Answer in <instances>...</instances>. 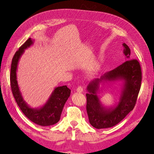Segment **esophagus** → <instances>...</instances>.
Masks as SVG:
<instances>
[{
	"mask_svg": "<svg viewBox=\"0 0 154 154\" xmlns=\"http://www.w3.org/2000/svg\"><path fill=\"white\" fill-rule=\"evenodd\" d=\"M83 91V87L82 86H79L77 88H76V91L78 92H82Z\"/></svg>",
	"mask_w": 154,
	"mask_h": 154,
	"instance_id": "1",
	"label": "esophagus"
}]
</instances>
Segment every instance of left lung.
<instances>
[{"mask_svg": "<svg viewBox=\"0 0 154 154\" xmlns=\"http://www.w3.org/2000/svg\"><path fill=\"white\" fill-rule=\"evenodd\" d=\"M123 46L127 61L105 72L100 80L92 81L87 87L89 93L86 94V110L90 124L96 128L114 127L122 121L136 105L141 85V67L137 60L130 59V49L128 46L125 44H123ZM119 79H123L125 81V88L120 103L114 109H104L99 104L96 95L99 82L103 79L112 81Z\"/></svg>", "mask_w": 154, "mask_h": 154, "instance_id": "left-lung-1", "label": "left lung"}]
</instances>
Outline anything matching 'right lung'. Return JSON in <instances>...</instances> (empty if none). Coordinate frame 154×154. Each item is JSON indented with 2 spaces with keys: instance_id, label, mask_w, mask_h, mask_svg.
Segmentation results:
<instances>
[{
  "instance_id": "right-lung-1",
  "label": "right lung",
  "mask_w": 154,
  "mask_h": 154,
  "mask_svg": "<svg viewBox=\"0 0 154 154\" xmlns=\"http://www.w3.org/2000/svg\"><path fill=\"white\" fill-rule=\"evenodd\" d=\"M32 43V42L30 38L27 39L13 56L10 72L11 88L18 106L27 118L38 125L44 127L50 126L59 122L63 106L71 94V90L66 85L57 87L51 94L48 103L38 110L31 109L26 104L18 86L16 71L20 55L24 52V49L29 47Z\"/></svg>"
}]
</instances>
